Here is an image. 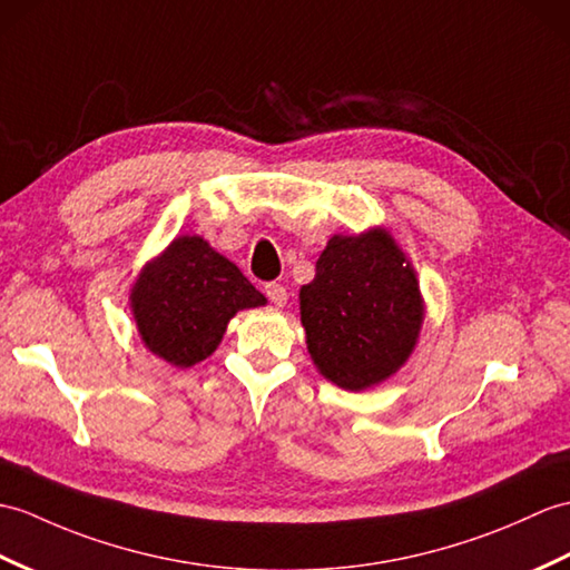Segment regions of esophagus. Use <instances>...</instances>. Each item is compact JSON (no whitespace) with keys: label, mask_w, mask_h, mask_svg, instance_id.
<instances>
[{"label":"esophagus","mask_w":570,"mask_h":570,"mask_svg":"<svg viewBox=\"0 0 570 570\" xmlns=\"http://www.w3.org/2000/svg\"><path fill=\"white\" fill-rule=\"evenodd\" d=\"M264 294H267V298L274 303V306H286V288L282 286V284H276V282H269L267 286H264Z\"/></svg>","instance_id":"1"}]
</instances>
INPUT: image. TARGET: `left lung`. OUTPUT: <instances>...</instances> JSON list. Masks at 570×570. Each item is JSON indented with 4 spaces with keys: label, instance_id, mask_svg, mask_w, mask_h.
Instances as JSON below:
<instances>
[{
    "label": "left lung",
    "instance_id": "obj_1",
    "mask_svg": "<svg viewBox=\"0 0 570 570\" xmlns=\"http://www.w3.org/2000/svg\"><path fill=\"white\" fill-rule=\"evenodd\" d=\"M298 298L313 364L350 391L399 372L425 317L415 269L386 228L330 237Z\"/></svg>",
    "mask_w": 570,
    "mask_h": 570
}]
</instances>
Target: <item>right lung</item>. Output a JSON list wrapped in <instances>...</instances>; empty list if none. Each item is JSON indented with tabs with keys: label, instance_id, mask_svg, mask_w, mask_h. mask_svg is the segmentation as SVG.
<instances>
[{
	"label": "right lung",
	"instance_id": "obj_1",
	"mask_svg": "<svg viewBox=\"0 0 570 570\" xmlns=\"http://www.w3.org/2000/svg\"><path fill=\"white\" fill-rule=\"evenodd\" d=\"M264 303L247 276L198 235L175 237L130 288L145 347L179 368L214 354L237 311Z\"/></svg>",
	"mask_w": 570,
	"mask_h": 570
}]
</instances>
